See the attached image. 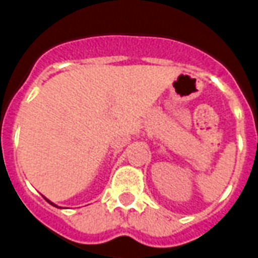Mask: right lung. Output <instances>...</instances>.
<instances>
[{
  "mask_svg": "<svg viewBox=\"0 0 258 258\" xmlns=\"http://www.w3.org/2000/svg\"><path fill=\"white\" fill-rule=\"evenodd\" d=\"M48 200V199H47ZM48 202H49V200H48ZM49 203H51V205H52V206H55V205H53V203H52V202H49ZM56 207H58V206H56Z\"/></svg>",
  "mask_w": 258,
  "mask_h": 258,
  "instance_id": "1",
  "label": "right lung"
}]
</instances>
